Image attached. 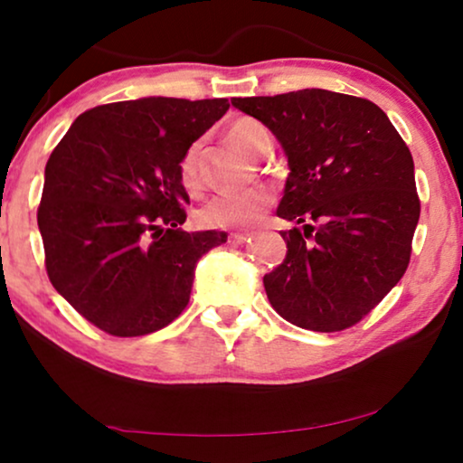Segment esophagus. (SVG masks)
I'll return each mask as SVG.
<instances>
[{"instance_id": "34e87169", "label": "esophagus", "mask_w": 463, "mask_h": 463, "mask_svg": "<svg viewBox=\"0 0 463 463\" xmlns=\"http://www.w3.org/2000/svg\"><path fill=\"white\" fill-rule=\"evenodd\" d=\"M249 240H250L249 233H232L230 236L232 244H244V242H249Z\"/></svg>"}]
</instances>
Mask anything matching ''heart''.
I'll return each instance as SVG.
<instances>
[{"label":"heart","instance_id":"heart-1","mask_svg":"<svg viewBox=\"0 0 463 463\" xmlns=\"http://www.w3.org/2000/svg\"><path fill=\"white\" fill-rule=\"evenodd\" d=\"M225 141L233 149L242 151L244 156L257 157L268 154L269 149V132L255 118H238L227 126ZM200 143L189 145L179 162V176L183 187L195 192L200 187V170H198ZM271 194L265 187H249L238 189V192H225L214 195L200 208L198 219L204 227L213 230H246L259 223L263 213L271 204Z\"/></svg>","mask_w":463,"mask_h":463}]
</instances>
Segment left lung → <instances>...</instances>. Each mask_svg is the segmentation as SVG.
<instances>
[{
	"mask_svg": "<svg viewBox=\"0 0 463 463\" xmlns=\"http://www.w3.org/2000/svg\"><path fill=\"white\" fill-rule=\"evenodd\" d=\"M280 141L290 173L278 217L287 257L263 276L290 325L335 333L364 318L396 287L420 221L413 157L366 99L320 88L233 99Z\"/></svg>",
	"mask_w": 463,
	"mask_h": 463,
	"instance_id": "8db88e82",
	"label": "left lung"
}]
</instances>
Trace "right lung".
Masks as SVG:
<instances>
[{"mask_svg": "<svg viewBox=\"0 0 463 463\" xmlns=\"http://www.w3.org/2000/svg\"><path fill=\"white\" fill-rule=\"evenodd\" d=\"M227 99L147 97L81 113L43 173L37 225L52 287L100 331L141 337L187 307L195 263L225 232H183L185 149Z\"/></svg>", "mask_w": 463, "mask_h": 463, "instance_id": "add662e5", "label": "right lung"}]
</instances>
